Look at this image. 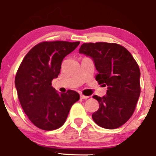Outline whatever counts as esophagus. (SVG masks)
Listing matches in <instances>:
<instances>
[{"mask_svg": "<svg viewBox=\"0 0 156 156\" xmlns=\"http://www.w3.org/2000/svg\"><path fill=\"white\" fill-rule=\"evenodd\" d=\"M80 98H81V99H84V100L88 99L89 96H85V95H83V94H80Z\"/></svg>", "mask_w": 156, "mask_h": 156, "instance_id": "1", "label": "esophagus"}]
</instances>
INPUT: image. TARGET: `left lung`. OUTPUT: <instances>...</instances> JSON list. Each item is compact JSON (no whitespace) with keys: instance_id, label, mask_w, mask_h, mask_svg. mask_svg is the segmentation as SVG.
I'll list each match as a JSON object with an SVG mask.
<instances>
[{"instance_id":"obj_1","label":"left lung","mask_w":156,"mask_h":156,"mask_svg":"<svg viewBox=\"0 0 156 156\" xmlns=\"http://www.w3.org/2000/svg\"><path fill=\"white\" fill-rule=\"evenodd\" d=\"M79 53L90 57L98 71L95 79L108 87L103 97L93 96L99 109L92 114L97 125L115 129L132 116L140 95V69L126 48L116 43H84Z\"/></svg>"}]
</instances>
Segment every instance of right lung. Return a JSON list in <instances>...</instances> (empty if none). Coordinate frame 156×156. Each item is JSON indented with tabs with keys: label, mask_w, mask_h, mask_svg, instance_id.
<instances>
[{
	"label": "right lung",
	"mask_w": 156,
	"mask_h": 156,
	"mask_svg": "<svg viewBox=\"0 0 156 156\" xmlns=\"http://www.w3.org/2000/svg\"><path fill=\"white\" fill-rule=\"evenodd\" d=\"M80 42H44L26 55L15 76V87L21 106L35 126L44 130L64 125L72 105L80 99L78 92L59 93L52 80L60 73L64 58Z\"/></svg>",
	"instance_id": "right-lung-1"
}]
</instances>
